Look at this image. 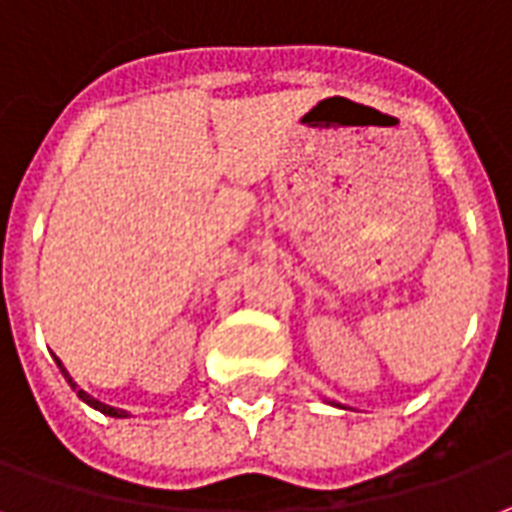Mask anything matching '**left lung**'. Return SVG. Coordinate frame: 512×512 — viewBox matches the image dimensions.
Returning a JSON list of instances; mask_svg holds the SVG:
<instances>
[{
  "instance_id": "obj_1",
  "label": "left lung",
  "mask_w": 512,
  "mask_h": 512,
  "mask_svg": "<svg viewBox=\"0 0 512 512\" xmlns=\"http://www.w3.org/2000/svg\"><path fill=\"white\" fill-rule=\"evenodd\" d=\"M330 404H333V406H341V404H335V401H330Z\"/></svg>"
}]
</instances>
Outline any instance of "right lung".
<instances>
[{
    "mask_svg": "<svg viewBox=\"0 0 512 512\" xmlns=\"http://www.w3.org/2000/svg\"><path fill=\"white\" fill-rule=\"evenodd\" d=\"M57 365H59V371L65 374L67 384H70V387L76 390V395H78V398H81V401H84V404H89V406H92V409H98V412L108 414V417H128V412H125V409H114V406H108V404H103V401H98V398H92V395H89L87 390H81V387H78V384L73 382V376H70L65 371V365L59 363V360H57Z\"/></svg>",
    "mask_w": 512,
    "mask_h": 512,
    "instance_id": "obj_1",
    "label": "right lung"
}]
</instances>
